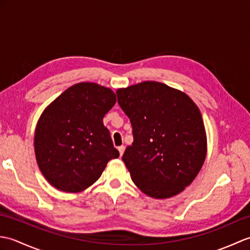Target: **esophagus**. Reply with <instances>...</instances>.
<instances>
[{"instance_id":"34e87169","label":"esophagus","mask_w":250,"mask_h":250,"mask_svg":"<svg viewBox=\"0 0 250 250\" xmlns=\"http://www.w3.org/2000/svg\"><path fill=\"white\" fill-rule=\"evenodd\" d=\"M125 149V146H119V147H118V151H119V155H120V157H121L122 155H124Z\"/></svg>"}]
</instances>
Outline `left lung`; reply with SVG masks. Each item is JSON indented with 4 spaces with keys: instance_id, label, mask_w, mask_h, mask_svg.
<instances>
[{
    "instance_id": "obj_1",
    "label": "left lung",
    "mask_w": 250,
    "mask_h": 250,
    "mask_svg": "<svg viewBox=\"0 0 250 250\" xmlns=\"http://www.w3.org/2000/svg\"><path fill=\"white\" fill-rule=\"evenodd\" d=\"M134 141L122 156L131 178L150 198L167 199L193 182L205 161L201 111L185 92L158 82L117 90Z\"/></svg>"
}]
</instances>
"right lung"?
<instances>
[{"label": "right lung", "mask_w": 250, "mask_h": 250, "mask_svg": "<svg viewBox=\"0 0 250 250\" xmlns=\"http://www.w3.org/2000/svg\"><path fill=\"white\" fill-rule=\"evenodd\" d=\"M115 103L111 89L79 83L44 109L35 128L34 151L41 172L51 186L64 192H79L97 182L109 160L119 157L103 125Z\"/></svg>", "instance_id": "add662e5"}]
</instances>
